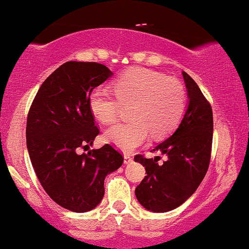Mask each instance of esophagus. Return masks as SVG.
I'll use <instances>...</instances> for the list:
<instances>
[{
	"instance_id": "34e87169",
	"label": "esophagus",
	"mask_w": 249,
	"mask_h": 249,
	"mask_svg": "<svg viewBox=\"0 0 249 249\" xmlns=\"http://www.w3.org/2000/svg\"><path fill=\"white\" fill-rule=\"evenodd\" d=\"M124 164H129V163L133 162V158H132V156H130V155H124Z\"/></svg>"
}]
</instances>
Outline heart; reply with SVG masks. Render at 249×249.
Segmentation results:
<instances>
[{"label": "heart", "mask_w": 249, "mask_h": 249, "mask_svg": "<svg viewBox=\"0 0 249 249\" xmlns=\"http://www.w3.org/2000/svg\"><path fill=\"white\" fill-rule=\"evenodd\" d=\"M115 92L97 87L89 93V107L103 124H112L122 104H133L132 121L110 127L107 142L124 152H130L150 139L169 134L180 122L186 109V92L178 81L158 71L137 68L128 71L115 83Z\"/></svg>", "instance_id": "b5f03b06"}]
</instances>
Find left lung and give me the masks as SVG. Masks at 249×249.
I'll return each instance as SVG.
<instances>
[{
    "instance_id": "8db88e82",
    "label": "left lung",
    "mask_w": 249,
    "mask_h": 249,
    "mask_svg": "<svg viewBox=\"0 0 249 249\" xmlns=\"http://www.w3.org/2000/svg\"><path fill=\"white\" fill-rule=\"evenodd\" d=\"M188 104L175 132L156 146L153 151L165 155L134 157L142 164L147 175L135 188L138 201L152 212H168L183 204L196 191L206 175L211 158L213 116L209 102L196 81L182 71Z\"/></svg>"
}]
</instances>
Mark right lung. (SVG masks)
Masks as SVG:
<instances>
[{"label":"right lung","instance_id":"right-lung-1","mask_svg":"<svg viewBox=\"0 0 249 249\" xmlns=\"http://www.w3.org/2000/svg\"><path fill=\"white\" fill-rule=\"evenodd\" d=\"M112 76L96 62L69 61L38 89L30 107L26 143L44 191L73 212L93 210L104 196V180L124 163L110 145L79 153L93 143L99 130L89 107V93Z\"/></svg>","mask_w":249,"mask_h":249}]
</instances>
